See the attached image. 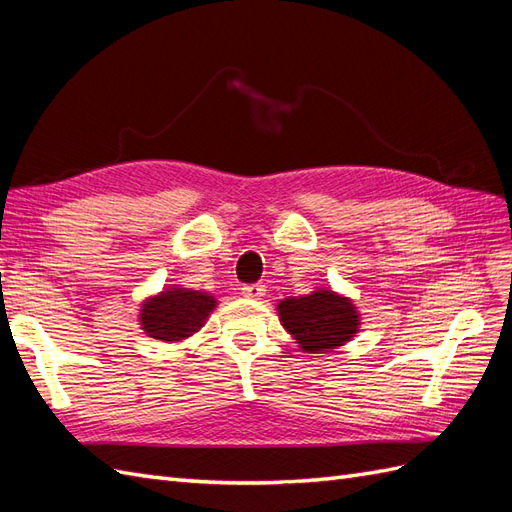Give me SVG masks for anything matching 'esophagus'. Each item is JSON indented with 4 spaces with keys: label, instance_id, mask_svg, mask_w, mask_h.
<instances>
[{
    "label": "esophagus",
    "instance_id": "esophagus-1",
    "mask_svg": "<svg viewBox=\"0 0 512 512\" xmlns=\"http://www.w3.org/2000/svg\"><path fill=\"white\" fill-rule=\"evenodd\" d=\"M242 294L246 298H261L266 294V285L264 283H251V285H244L242 287Z\"/></svg>",
    "mask_w": 512,
    "mask_h": 512
}]
</instances>
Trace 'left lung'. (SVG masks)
Instances as JSON below:
<instances>
[{
	"instance_id": "1",
	"label": "left lung",
	"mask_w": 512,
	"mask_h": 512,
	"mask_svg": "<svg viewBox=\"0 0 512 512\" xmlns=\"http://www.w3.org/2000/svg\"><path fill=\"white\" fill-rule=\"evenodd\" d=\"M279 316L305 352H331L355 337L359 329L357 309L348 298L331 290H316L309 296L285 298Z\"/></svg>"
}]
</instances>
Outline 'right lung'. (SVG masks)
Wrapping results in <instances>:
<instances>
[{
    "instance_id": "right-lung-1",
    "label": "right lung",
    "mask_w": 512,
    "mask_h": 512,
    "mask_svg": "<svg viewBox=\"0 0 512 512\" xmlns=\"http://www.w3.org/2000/svg\"><path fill=\"white\" fill-rule=\"evenodd\" d=\"M214 307V296L192 292L186 287H170L142 305L140 324L149 337L162 339V342H179L199 331Z\"/></svg>"
}]
</instances>
